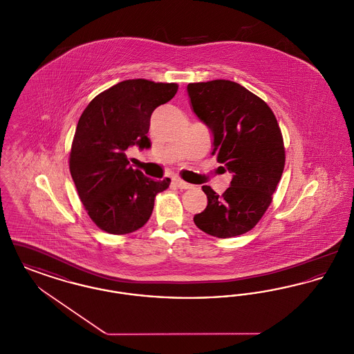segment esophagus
<instances>
[{
    "label": "esophagus",
    "mask_w": 354,
    "mask_h": 354,
    "mask_svg": "<svg viewBox=\"0 0 354 354\" xmlns=\"http://www.w3.org/2000/svg\"><path fill=\"white\" fill-rule=\"evenodd\" d=\"M175 185H178L180 189H189V188H192V185L187 183V182L182 180V179H179V178H176V179H175Z\"/></svg>",
    "instance_id": "obj_1"
}]
</instances>
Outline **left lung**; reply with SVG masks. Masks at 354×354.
Returning <instances> with one entry per match:
<instances>
[{
    "instance_id": "obj_1",
    "label": "left lung",
    "mask_w": 354,
    "mask_h": 354,
    "mask_svg": "<svg viewBox=\"0 0 354 354\" xmlns=\"http://www.w3.org/2000/svg\"><path fill=\"white\" fill-rule=\"evenodd\" d=\"M194 113L211 130L218 162L232 174L231 185L218 195L203 185L208 204L194 216L199 230L227 239L251 231L272 203L286 149L270 106L241 84L225 80L188 84Z\"/></svg>"
}]
</instances>
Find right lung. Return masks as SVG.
Segmentation results:
<instances>
[{
	"mask_svg": "<svg viewBox=\"0 0 354 354\" xmlns=\"http://www.w3.org/2000/svg\"><path fill=\"white\" fill-rule=\"evenodd\" d=\"M176 84L127 80L102 91L78 120L68 158L70 174L90 219L113 235L131 234L151 216L155 196L171 179L153 180L134 169L131 146L150 149L152 111L174 98Z\"/></svg>",
	"mask_w": 354,
	"mask_h": 354,
	"instance_id": "add662e5",
	"label": "right lung"
}]
</instances>
